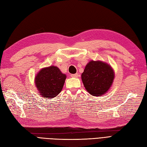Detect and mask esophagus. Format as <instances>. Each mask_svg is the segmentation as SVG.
I'll return each instance as SVG.
<instances>
[{
	"mask_svg": "<svg viewBox=\"0 0 147 147\" xmlns=\"http://www.w3.org/2000/svg\"><path fill=\"white\" fill-rule=\"evenodd\" d=\"M71 77H75V78H76V77H79V74H71Z\"/></svg>",
	"mask_w": 147,
	"mask_h": 147,
	"instance_id": "34e87169",
	"label": "esophagus"
}]
</instances>
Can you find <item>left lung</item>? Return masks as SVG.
Here are the masks:
<instances>
[{"instance_id": "obj_1", "label": "left lung", "mask_w": 147, "mask_h": 147, "mask_svg": "<svg viewBox=\"0 0 147 147\" xmlns=\"http://www.w3.org/2000/svg\"><path fill=\"white\" fill-rule=\"evenodd\" d=\"M114 77V71L110 65L100 61H90L82 74L85 88L94 96L105 94L111 86Z\"/></svg>"}]
</instances>
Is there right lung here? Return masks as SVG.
Here are the masks:
<instances>
[{"instance_id": "obj_1", "label": "right lung", "mask_w": 147, "mask_h": 147, "mask_svg": "<svg viewBox=\"0 0 147 147\" xmlns=\"http://www.w3.org/2000/svg\"><path fill=\"white\" fill-rule=\"evenodd\" d=\"M66 77L58 67L50 66L39 71L35 78L36 86L41 96L55 97L62 90Z\"/></svg>"}]
</instances>
